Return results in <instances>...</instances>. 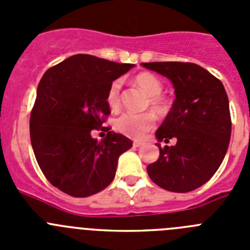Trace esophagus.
Masks as SVG:
<instances>
[{
  "mask_svg": "<svg viewBox=\"0 0 250 250\" xmlns=\"http://www.w3.org/2000/svg\"><path fill=\"white\" fill-rule=\"evenodd\" d=\"M143 144H144V143H143V141H140V140H135L134 143H132L134 147H139V146H141Z\"/></svg>",
  "mask_w": 250,
  "mask_h": 250,
  "instance_id": "34e87169",
  "label": "esophagus"
}]
</instances>
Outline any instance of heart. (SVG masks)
Listing matches in <instances>:
<instances>
[{"label":"heart","instance_id":"heart-1","mask_svg":"<svg viewBox=\"0 0 250 250\" xmlns=\"http://www.w3.org/2000/svg\"><path fill=\"white\" fill-rule=\"evenodd\" d=\"M132 83L149 96V104L152 111L159 115L167 114L169 110V103L161 96L163 85L155 75L150 72H140L132 79ZM106 103L110 109L118 110L120 106V81H114L110 85L106 95ZM155 125V116L152 112L145 114H126L120 115L114 123V127L123 135L132 139H140L151 130Z\"/></svg>","mask_w":250,"mask_h":250}]
</instances>
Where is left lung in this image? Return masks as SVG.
Here are the masks:
<instances>
[{
  "label": "left lung",
  "instance_id": "1",
  "mask_svg": "<svg viewBox=\"0 0 250 250\" xmlns=\"http://www.w3.org/2000/svg\"><path fill=\"white\" fill-rule=\"evenodd\" d=\"M144 67L167 77L175 100L155 136L160 155L147 167L152 182L165 190H195L215 174L229 146L231 120L222 81L191 62H144ZM175 137L174 147L160 143Z\"/></svg>",
  "mask_w": 250,
  "mask_h": 250
}]
</instances>
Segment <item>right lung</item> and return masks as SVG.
<instances>
[{
  "mask_svg": "<svg viewBox=\"0 0 250 250\" xmlns=\"http://www.w3.org/2000/svg\"><path fill=\"white\" fill-rule=\"evenodd\" d=\"M134 66L79 54L43 74L30 118L31 144L43 175L63 193L86 198L114 180L119 156L132 141L114 131L98 141L91 131L110 114L112 81Z\"/></svg>",
  "mask_w": 250,
  "mask_h": 250,
  "instance_id": "right-lung-1",
  "label": "right lung"
}]
</instances>
